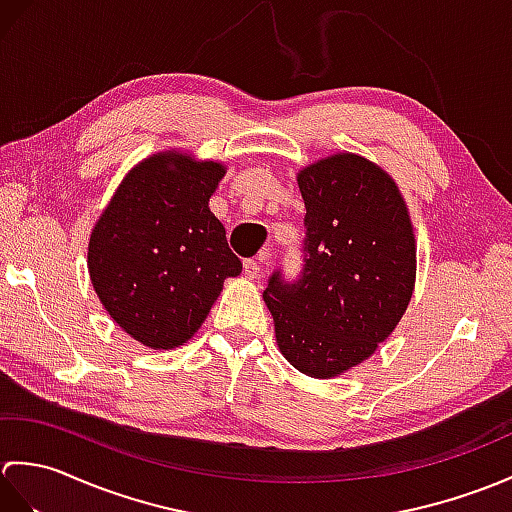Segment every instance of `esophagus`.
<instances>
[{"instance_id":"34e87169","label":"esophagus","mask_w":512,"mask_h":512,"mask_svg":"<svg viewBox=\"0 0 512 512\" xmlns=\"http://www.w3.org/2000/svg\"><path fill=\"white\" fill-rule=\"evenodd\" d=\"M259 273H262V266H259L257 259H246V262H244V275L248 279H255Z\"/></svg>"}]
</instances>
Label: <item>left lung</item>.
<instances>
[{
    "mask_svg": "<svg viewBox=\"0 0 512 512\" xmlns=\"http://www.w3.org/2000/svg\"><path fill=\"white\" fill-rule=\"evenodd\" d=\"M306 202L303 270L273 273L264 301L281 354L312 378L363 363L394 332L416 284L407 204L374 162L334 154L297 176Z\"/></svg>",
    "mask_w": 512,
    "mask_h": 512,
    "instance_id": "obj_1",
    "label": "left lung"
}]
</instances>
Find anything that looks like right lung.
<instances>
[{
	"label": "right lung",
	"instance_id": "right-lung-1",
	"mask_svg": "<svg viewBox=\"0 0 512 512\" xmlns=\"http://www.w3.org/2000/svg\"><path fill=\"white\" fill-rule=\"evenodd\" d=\"M224 173L222 162L160 151L127 173L92 228L88 270L96 295L151 350L187 343L224 279L242 273L209 209Z\"/></svg>",
	"mask_w": 512,
	"mask_h": 512
}]
</instances>
